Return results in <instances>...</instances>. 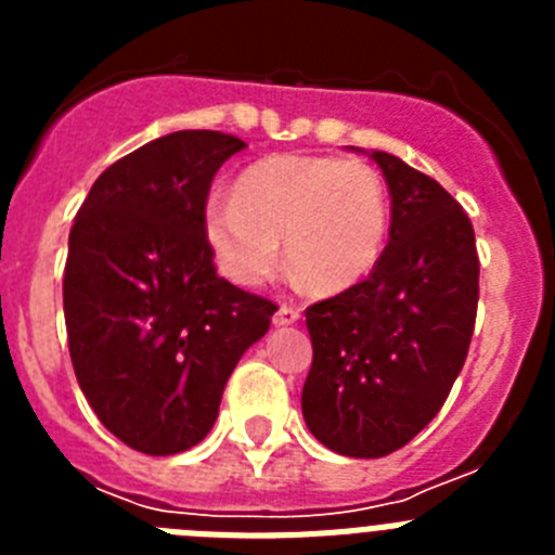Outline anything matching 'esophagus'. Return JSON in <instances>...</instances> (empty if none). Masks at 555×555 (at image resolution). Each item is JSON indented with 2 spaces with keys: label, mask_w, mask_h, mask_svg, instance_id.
Returning <instances> with one entry per match:
<instances>
[{
  "label": "esophagus",
  "mask_w": 555,
  "mask_h": 555,
  "mask_svg": "<svg viewBox=\"0 0 555 555\" xmlns=\"http://www.w3.org/2000/svg\"><path fill=\"white\" fill-rule=\"evenodd\" d=\"M297 320H300V308H294V306H281V308H278V311H274V317H272L274 327L297 325Z\"/></svg>",
  "instance_id": "34e87169"
}]
</instances>
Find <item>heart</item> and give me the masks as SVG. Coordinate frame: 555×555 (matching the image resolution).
I'll list each match as a JSON object with an SVG mask.
<instances>
[{
    "label": "heart",
    "instance_id": "obj_1",
    "mask_svg": "<svg viewBox=\"0 0 555 555\" xmlns=\"http://www.w3.org/2000/svg\"><path fill=\"white\" fill-rule=\"evenodd\" d=\"M203 230L219 272L235 286L269 281L286 258L322 294L370 278L389 233L384 180L361 160L272 155L235 183L233 197L205 203Z\"/></svg>",
    "mask_w": 555,
    "mask_h": 555
}]
</instances>
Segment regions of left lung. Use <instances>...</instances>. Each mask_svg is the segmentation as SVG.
<instances>
[{
    "label": "left lung",
    "mask_w": 555,
    "mask_h": 555,
    "mask_svg": "<svg viewBox=\"0 0 555 555\" xmlns=\"http://www.w3.org/2000/svg\"><path fill=\"white\" fill-rule=\"evenodd\" d=\"M366 155L389 185V244L366 281L306 311L302 416L350 459L395 453L439 414L467 358L480 272L473 222L448 191L397 155Z\"/></svg>",
    "instance_id": "left-lung-1"
}]
</instances>
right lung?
Instances as JSON below:
<instances>
[{"mask_svg": "<svg viewBox=\"0 0 555 555\" xmlns=\"http://www.w3.org/2000/svg\"><path fill=\"white\" fill-rule=\"evenodd\" d=\"M178 130L102 171L68 233V352L100 423L127 448L175 455L208 436L238 358L278 306L219 278L203 230L210 180L244 150Z\"/></svg>", "mask_w": 555, "mask_h": 555, "instance_id": "right-lung-1", "label": "right lung"}]
</instances>
